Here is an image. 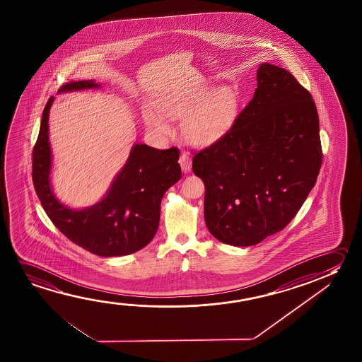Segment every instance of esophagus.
<instances>
[{
    "label": "esophagus",
    "mask_w": 362,
    "mask_h": 362,
    "mask_svg": "<svg viewBox=\"0 0 362 362\" xmlns=\"http://www.w3.org/2000/svg\"><path fill=\"white\" fill-rule=\"evenodd\" d=\"M179 164L182 166V170L184 173L190 172L192 170V158H190V155L187 154V153H183V154L180 155Z\"/></svg>",
    "instance_id": "1"
}]
</instances>
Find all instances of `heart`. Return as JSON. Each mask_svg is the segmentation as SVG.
<instances>
[{
	"label": "heart",
	"instance_id": "heart-1",
	"mask_svg": "<svg viewBox=\"0 0 362 362\" xmlns=\"http://www.w3.org/2000/svg\"><path fill=\"white\" fill-rule=\"evenodd\" d=\"M158 108L170 121H184V135L192 143L208 145L217 141L231 127L238 115V100L231 88L219 89L214 93L204 89L188 97L163 98L158 102ZM162 117L148 108L144 111L148 129L159 136H168L172 134V127Z\"/></svg>",
	"mask_w": 362,
	"mask_h": 362
}]
</instances>
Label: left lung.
<instances>
[{"instance_id": "obj_1", "label": "left lung", "mask_w": 362, "mask_h": 362, "mask_svg": "<svg viewBox=\"0 0 362 362\" xmlns=\"http://www.w3.org/2000/svg\"><path fill=\"white\" fill-rule=\"evenodd\" d=\"M313 97L291 71L264 63L231 129L193 158L204 219L221 243L252 246L296 217L322 165Z\"/></svg>"}]
</instances>
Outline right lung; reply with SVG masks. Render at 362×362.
Returning <instances> with one entry per match:
<instances>
[{"label":"right lung","instance_id":"add662e5","mask_svg":"<svg viewBox=\"0 0 362 362\" xmlns=\"http://www.w3.org/2000/svg\"><path fill=\"white\" fill-rule=\"evenodd\" d=\"M100 87L93 81L64 84L59 92ZM50 97L42 112L39 136L33 150V182L42 208L54 226L71 243L95 255H130L153 238L160 221V203L166 190L182 177L177 148L159 150L136 144L107 196L86 209H71L54 197L49 172Z\"/></svg>","mask_w":362,"mask_h":362}]
</instances>
